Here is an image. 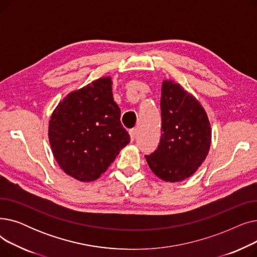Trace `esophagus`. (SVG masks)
<instances>
[{
  "label": "esophagus",
  "mask_w": 257,
  "mask_h": 257,
  "mask_svg": "<svg viewBox=\"0 0 257 257\" xmlns=\"http://www.w3.org/2000/svg\"><path fill=\"white\" fill-rule=\"evenodd\" d=\"M138 129H136V128H134V129H131L130 131H129V134H130V138H131V141H134V140H136V138L138 137Z\"/></svg>",
  "instance_id": "1"
}]
</instances>
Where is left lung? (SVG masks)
I'll return each mask as SVG.
<instances>
[{"label":"left lung","instance_id":"1","mask_svg":"<svg viewBox=\"0 0 257 257\" xmlns=\"http://www.w3.org/2000/svg\"><path fill=\"white\" fill-rule=\"evenodd\" d=\"M161 138L157 150L145 156L158 178L180 182L190 178L206 159L211 127L205 109L178 82L161 84Z\"/></svg>","mask_w":257,"mask_h":257}]
</instances>
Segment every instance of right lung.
Segmentation results:
<instances>
[{
  "mask_svg": "<svg viewBox=\"0 0 257 257\" xmlns=\"http://www.w3.org/2000/svg\"><path fill=\"white\" fill-rule=\"evenodd\" d=\"M119 116L110 76L66 94L52 112L48 130L54 158L65 174L81 182L100 178L130 142Z\"/></svg>",
  "mask_w": 257,
  "mask_h": 257,
  "instance_id": "right-lung-1",
  "label": "right lung"
}]
</instances>
